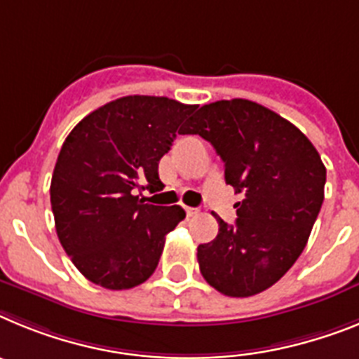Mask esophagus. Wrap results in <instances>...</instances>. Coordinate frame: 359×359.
I'll use <instances>...</instances> for the list:
<instances>
[{
  "label": "esophagus",
  "instance_id": "34e87169",
  "mask_svg": "<svg viewBox=\"0 0 359 359\" xmlns=\"http://www.w3.org/2000/svg\"><path fill=\"white\" fill-rule=\"evenodd\" d=\"M201 213V210H198V208H186V215H188V217H195V215H198Z\"/></svg>",
  "mask_w": 359,
  "mask_h": 359
}]
</instances>
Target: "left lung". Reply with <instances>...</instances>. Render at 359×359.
<instances>
[{"mask_svg":"<svg viewBox=\"0 0 359 359\" xmlns=\"http://www.w3.org/2000/svg\"><path fill=\"white\" fill-rule=\"evenodd\" d=\"M180 133L211 142L226 182L244 195L235 226L217 218L218 235L197 248L202 276L226 296L266 291L298 260L316 222L327 177L320 154L294 124L248 99L204 104Z\"/></svg>","mask_w":359,"mask_h":359,"instance_id":"1","label":"left lung"}]
</instances>
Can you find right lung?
I'll return each instance as SVG.
<instances>
[{
  "instance_id": "obj_1",
  "label": "right lung",
  "mask_w": 359,
  "mask_h": 359,
  "mask_svg": "<svg viewBox=\"0 0 359 359\" xmlns=\"http://www.w3.org/2000/svg\"><path fill=\"white\" fill-rule=\"evenodd\" d=\"M193 110L175 99L128 95L86 115L63 142L50 184L55 231L95 285L132 289L157 269L166 235L186 211L146 204L139 193L162 188L158 161Z\"/></svg>"
}]
</instances>
